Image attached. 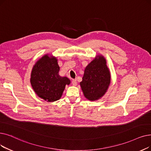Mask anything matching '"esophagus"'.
<instances>
[{
	"instance_id": "esophagus-1",
	"label": "esophagus",
	"mask_w": 151,
	"mask_h": 151,
	"mask_svg": "<svg viewBox=\"0 0 151 151\" xmlns=\"http://www.w3.org/2000/svg\"><path fill=\"white\" fill-rule=\"evenodd\" d=\"M72 84L73 85V86H76L77 84V81H76V80H72Z\"/></svg>"
}]
</instances>
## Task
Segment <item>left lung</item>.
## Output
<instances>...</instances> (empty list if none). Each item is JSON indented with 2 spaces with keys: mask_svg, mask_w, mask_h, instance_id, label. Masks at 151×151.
Instances as JSON below:
<instances>
[{
  "mask_svg": "<svg viewBox=\"0 0 151 151\" xmlns=\"http://www.w3.org/2000/svg\"><path fill=\"white\" fill-rule=\"evenodd\" d=\"M80 86L84 97L89 101L98 100L106 93L110 83V73L106 58L97 55L85 68Z\"/></svg>",
  "mask_w": 151,
  "mask_h": 151,
  "instance_id": "1",
  "label": "left lung"
}]
</instances>
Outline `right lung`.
<instances>
[{
  "mask_svg": "<svg viewBox=\"0 0 151 151\" xmlns=\"http://www.w3.org/2000/svg\"><path fill=\"white\" fill-rule=\"evenodd\" d=\"M60 67L56 57L44 55L32 69L30 82L36 94L47 102H54L62 97L66 85L70 84L67 77L58 75Z\"/></svg>",
  "mask_w": 151,
  "mask_h": 151,
  "instance_id": "right-lung-1",
  "label": "right lung"
}]
</instances>
